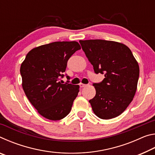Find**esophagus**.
<instances>
[{"mask_svg": "<svg viewBox=\"0 0 155 155\" xmlns=\"http://www.w3.org/2000/svg\"><path fill=\"white\" fill-rule=\"evenodd\" d=\"M79 85L81 87H86V86H87V85H85V84H83V83H80Z\"/></svg>", "mask_w": 155, "mask_h": 155, "instance_id": "obj_1", "label": "esophagus"}]
</instances>
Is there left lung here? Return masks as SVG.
Returning <instances> with one entry per match:
<instances>
[{
	"label": "left lung",
	"mask_w": 155,
	"mask_h": 155,
	"mask_svg": "<svg viewBox=\"0 0 155 155\" xmlns=\"http://www.w3.org/2000/svg\"><path fill=\"white\" fill-rule=\"evenodd\" d=\"M79 42L94 72L105 77L101 83H94L96 96L89 101L93 111L101 119L114 118L134 98L140 75L138 63L124 44L103 40Z\"/></svg>",
	"instance_id": "obj_1"
}]
</instances>
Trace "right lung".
Instances as JSON below:
<instances>
[{
  "label": "right lung",
  "mask_w": 155,
  "mask_h": 155,
  "mask_svg": "<svg viewBox=\"0 0 155 155\" xmlns=\"http://www.w3.org/2000/svg\"><path fill=\"white\" fill-rule=\"evenodd\" d=\"M81 49L77 41H55L33 48L20 66L26 96L44 117L59 120L71 111L79 86L59 82L67 62Z\"/></svg>",
  "instance_id": "add662e5"
}]
</instances>
